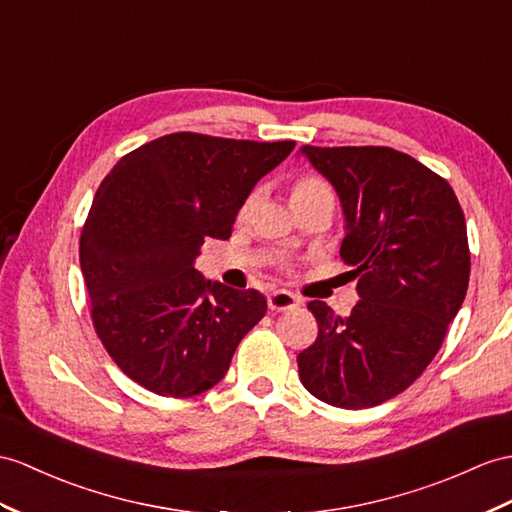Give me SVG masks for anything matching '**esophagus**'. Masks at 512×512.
I'll return each instance as SVG.
<instances>
[{"instance_id": "obj_1", "label": "esophagus", "mask_w": 512, "mask_h": 512, "mask_svg": "<svg viewBox=\"0 0 512 512\" xmlns=\"http://www.w3.org/2000/svg\"><path fill=\"white\" fill-rule=\"evenodd\" d=\"M267 304L271 310H293L299 306V297L293 295L291 291H273L269 297H267Z\"/></svg>"}]
</instances>
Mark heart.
<instances>
[{
	"label": "heart",
	"mask_w": 512,
	"mask_h": 512,
	"mask_svg": "<svg viewBox=\"0 0 512 512\" xmlns=\"http://www.w3.org/2000/svg\"><path fill=\"white\" fill-rule=\"evenodd\" d=\"M321 197H332L334 199V193H332V186L315 176V173H302V176H297L293 186H291V202L297 204V202H313V199H321ZM254 199H256V193L249 195L241 210H239V217H247L249 208L254 206Z\"/></svg>",
	"instance_id": "1"
}]
</instances>
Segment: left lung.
<instances>
[{
	"label": "left lung",
	"mask_w": 512,
	"mask_h": 512,
	"mask_svg": "<svg viewBox=\"0 0 512 512\" xmlns=\"http://www.w3.org/2000/svg\"><path fill=\"white\" fill-rule=\"evenodd\" d=\"M302 154L339 193L341 258L354 267L350 317L308 304L317 341L297 356L317 400L371 408L406 391L441 350L463 306L471 254L465 215L445 178L391 147H313Z\"/></svg>",
	"instance_id": "obj_1"
}]
</instances>
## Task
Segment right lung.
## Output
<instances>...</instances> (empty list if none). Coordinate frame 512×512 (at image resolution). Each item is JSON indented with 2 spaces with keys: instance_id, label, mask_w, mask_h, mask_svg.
Segmentation results:
<instances>
[{
  "instance_id": "1",
  "label": "right lung",
  "mask_w": 512,
  "mask_h": 512,
  "mask_svg": "<svg viewBox=\"0 0 512 512\" xmlns=\"http://www.w3.org/2000/svg\"><path fill=\"white\" fill-rule=\"evenodd\" d=\"M293 147L176 132L136 147L99 184L80 267L95 332L130 380L193 397L226 376L267 299L193 265L206 239H230L247 195Z\"/></svg>"
}]
</instances>
